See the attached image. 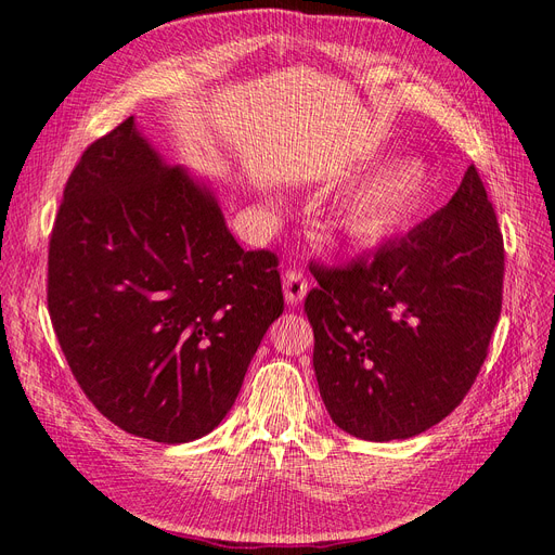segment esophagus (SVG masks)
<instances>
[{"label":"esophagus","mask_w":555,"mask_h":555,"mask_svg":"<svg viewBox=\"0 0 555 555\" xmlns=\"http://www.w3.org/2000/svg\"><path fill=\"white\" fill-rule=\"evenodd\" d=\"M282 289H284V298H287L289 306L300 304L308 294V280L300 271H287L282 280Z\"/></svg>","instance_id":"1"}]
</instances>
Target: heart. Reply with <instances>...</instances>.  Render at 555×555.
Here are the masks:
<instances>
[{
    "mask_svg": "<svg viewBox=\"0 0 555 555\" xmlns=\"http://www.w3.org/2000/svg\"><path fill=\"white\" fill-rule=\"evenodd\" d=\"M430 194L428 162L398 157L351 184L335 206V222L354 247H375L422 220Z\"/></svg>",
    "mask_w": 555,
    "mask_h": 555,
    "instance_id": "heart-1",
    "label": "heart"
}]
</instances>
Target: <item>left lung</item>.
<instances>
[{"instance_id":"1","label":"left lung","mask_w":555,"mask_h":555,"mask_svg":"<svg viewBox=\"0 0 555 555\" xmlns=\"http://www.w3.org/2000/svg\"><path fill=\"white\" fill-rule=\"evenodd\" d=\"M312 365L333 424L408 440L459 408L502 308L505 247L475 166L449 204L371 261L312 268Z\"/></svg>"}]
</instances>
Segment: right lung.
<instances>
[{
  "mask_svg": "<svg viewBox=\"0 0 555 555\" xmlns=\"http://www.w3.org/2000/svg\"><path fill=\"white\" fill-rule=\"evenodd\" d=\"M48 310L92 405L182 444L220 426L284 298L275 255L245 251L210 184L166 162L131 115L66 182Z\"/></svg>",
  "mask_w": 555,
  "mask_h": 555,
  "instance_id": "obj_1",
  "label": "right lung"
}]
</instances>
